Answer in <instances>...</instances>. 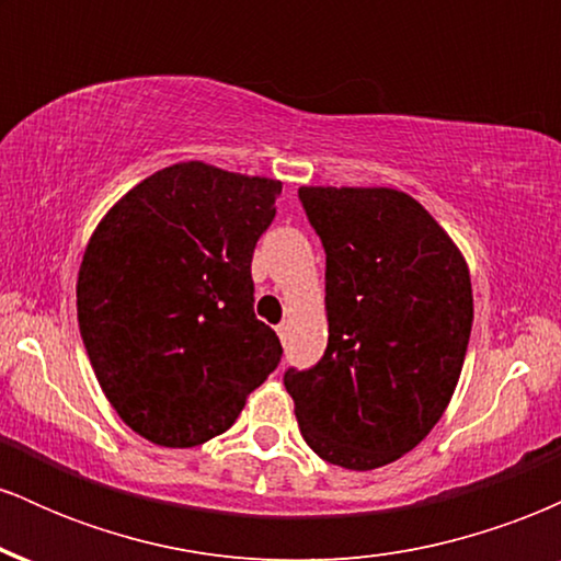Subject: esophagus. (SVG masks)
Segmentation results:
<instances>
[{"mask_svg":"<svg viewBox=\"0 0 561 561\" xmlns=\"http://www.w3.org/2000/svg\"><path fill=\"white\" fill-rule=\"evenodd\" d=\"M276 334H279L282 343H287V334H289V321H282V324H276Z\"/></svg>","mask_w":561,"mask_h":561,"instance_id":"1","label":"esophagus"}]
</instances>
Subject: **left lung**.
<instances>
[{"mask_svg": "<svg viewBox=\"0 0 561 561\" xmlns=\"http://www.w3.org/2000/svg\"><path fill=\"white\" fill-rule=\"evenodd\" d=\"M327 253L330 340L285 371L302 440L330 465L377 469L443 416L472 332V282L450 237L396 190L300 186Z\"/></svg>", "mask_w": 561, "mask_h": 561, "instance_id": "1", "label": "left lung"}]
</instances>
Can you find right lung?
Here are the masks:
<instances>
[{
  "label": "right lung",
  "instance_id": "add662e5",
  "mask_svg": "<svg viewBox=\"0 0 561 561\" xmlns=\"http://www.w3.org/2000/svg\"><path fill=\"white\" fill-rule=\"evenodd\" d=\"M282 182L176 163L134 186L83 253L76 306L100 388L134 433L192 448L227 433L282 362L255 319V242Z\"/></svg>",
  "mask_w": 561,
  "mask_h": 561
}]
</instances>
